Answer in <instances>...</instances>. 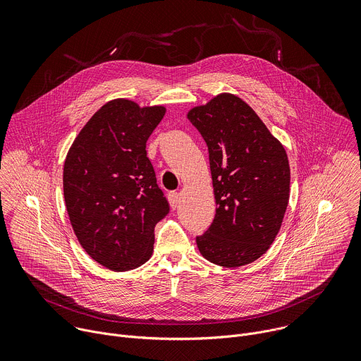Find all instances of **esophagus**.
I'll use <instances>...</instances> for the list:
<instances>
[{
	"label": "esophagus",
	"instance_id": "34e87169",
	"mask_svg": "<svg viewBox=\"0 0 361 361\" xmlns=\"http://www.w3.org/2000/svg\"><path fill=\"white\" fill-rule=\"evenodd\" d=\"M169 198H170V202H171V205H173V209H177V207H178V200H180L178 192H177V191H171V192L169 194Z\"/></svg>",
	"mask_w": 361,
	"mask_h": 361
}]
</instances>
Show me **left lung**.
<instances>
[{"label":"left lung","instance_id":"left-lung-1","mask_svg":"<svg viewBox=\"0 0 361 361\" xmlns=\"http://www.w3.org/2000/svg\"><path fill=\"white\" fill-rule=\"evenodd\" d=\"M188 120L209 147L216 217L195 238L200 252L223 267L262 257L274 241L288 204L290 167L281 142L245 102L220 94Z\"/></svg>","mask_w":361,"mask_h":361}]
</instances>
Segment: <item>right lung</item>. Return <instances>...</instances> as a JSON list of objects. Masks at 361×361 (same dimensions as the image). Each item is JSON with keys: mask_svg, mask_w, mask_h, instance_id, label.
<instances>
[{"mask_svg": "<svg viewBox=\"0 0 361 361\" xmlns=\"http://www.w3.org/2000/svg\"><path fill=\"white\" fill-rule=\"evenodd\" d=\"M166 114L128 99L102 106L73 142L64 198L74 233L92 260L113 271L144 264L154 228L170 213L145 142Z\"/></svg>", "mask_w": 361, "mask_h": 361, "instance_id": "obj_1", "label": "right lung"}]
</instances>
